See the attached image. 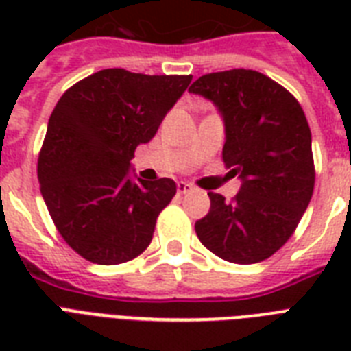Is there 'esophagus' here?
Segmentation results:
<instances>
[{
	"mask_svg": "<svg viewBox=\"0 0 351 351\" xmlns=\"http://www.w3.org/2000/svg\"><path fill=\"white\" fill-rule=\"evenodd\" d=\"M176 189H178V193H180V195H186V193L195 191V187L189 186V184H186V182H178V184H176Z\"/></svg>",
	"mask_w": 351,
	"mask_h": 351,
	"instance_id": "obj_1",
	"label": "esophagus"
}]
</instances>
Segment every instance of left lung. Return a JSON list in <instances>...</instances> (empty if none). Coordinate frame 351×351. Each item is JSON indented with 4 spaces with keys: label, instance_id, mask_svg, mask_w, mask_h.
I'll use <instances>...</instances> for the list:
<instances>
[{
    "label": "left lung",
    "instance_id": "8db88e82",
    "mask_svg": "<svg viewBox=\"0 0 351 351\" xmlns=\"http://www.w3.org/2000/svg\"><path fill=\"white\" fill-rule=\"evenodd\" d=\"M222 112L228 175L242 180L231 200L208 193L209 213L195 231L211 253L234 264L266 261L295 233L311 200V131L288 89L251 69L204 74L189 87Z\"/></svg>",
    "mask_w": 351,
    "mask_h": 351
}]
</instances>
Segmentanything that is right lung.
<instances>
[{
	"mask_svg": "<svg viewBox=\"0 0 351 351\" xmlns=\"http://www.w3.org/2000/svg\"><path fill=\"white\" fill-rule=\"evenodd\" d=\"M191 74L104 69L69 87L54 107L38 156V180L62 239L85 261L112 266L142 255L171 178L132 182L129 162L156 134Z\"/></svg>",
	"mask_w": 351,
	"mask_h": 351,
	"instance_id": "obj_1",
	"label": "right lung"
}]
</instances>
